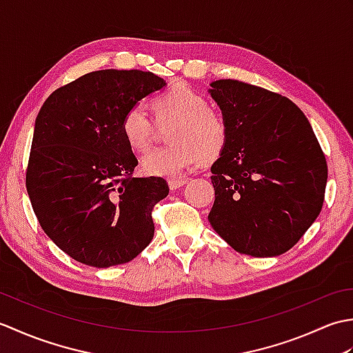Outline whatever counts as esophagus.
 <instances>
[{"label": "esophagus", "mask_w": 353, "mask_h": 353, "mask_svg": "<svg viewBox=\"0 0 353 353\" xmlns=\"http://www.w3.org/2000/svg\"><path fill=\"white\" fill-rule=\"evenodd\" d=\"M186 182H188V179L186 177H181V179H171V181H168V186L171 191H176L181 188V186H183Z\"/></svg>", "instance_id": "34e87169"}]
</instances>
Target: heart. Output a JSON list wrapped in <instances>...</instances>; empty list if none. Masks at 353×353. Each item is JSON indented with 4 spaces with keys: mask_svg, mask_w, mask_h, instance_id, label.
<instances>
[{
    "mask_svg": "<svg viewBox=\"0 0 353 353\" xmlns=\"http://www.w3.org/2000/svg\"><path fill=\"white\" fill-rule=\"evenodd\" d=\"M159 124L172 123L168 147L153 150L142 159V172L152 177L174 179L191 170L201 159H215L228 142V125L220 114L208 108L203 95L179 83L153 100ZM121 134L133 152L144 153L152 144L154 123L141 103L125 110Z\"/></svg>",
    "mask_w": 353,
    "mask_h": 353,
    "instance_id": "heart-1",
    "label": "heart"
}]
</instances>
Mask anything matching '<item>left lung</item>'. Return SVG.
<instances>
[{"instance_id": "1", "label": "left lung", "mask_w": 353, "mask_h": 353, "mask_svg": "<svg viewBox=\"0 0 353 353\" xmlns=\"http://www.w3.org/2000/svg\"><path fill=\"white\" fill-rule=\"evenodd\" d=\"M228 142L211 167L208 215L232 249L256 258L288 252L317 219L327 165L303 112L287 97L238 80L211 83Z\"/></svg>"}]
</instances>
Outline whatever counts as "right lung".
Returning a JSON list of instances; mask_svg holds the SVG:
<instances>
[{"mask_svg": "<svg viewBox=\"0 0 353 353\" xmlns=\"http://www.w3.org/2000/svg\"><path fill=\"white\" fill-rule=\"evenodd\" d=\"M165 85L150 71H94L56 89L37 114L28 197L45 234L81 264H125L153 239V208L170 188L162 177H133L121 119Z\"/></svg>", "mask_w": 353, "mask_h": 353, "instance_id": "obj_1", "label": "right lung"}]
</instances>
